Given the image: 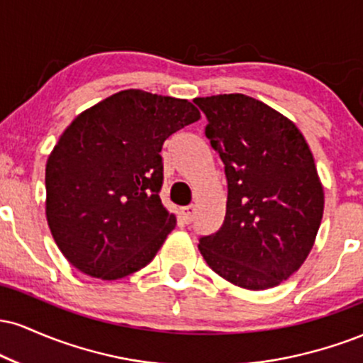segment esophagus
Returning <instances> with one entry per match:
<instances>
[{
	"label": "esophagus",
	"mask_w": 363,
	"mask_h": 363,
	"mask_svg": "<svg viewBox=\"0 0 363 363\" xmlns=\"http://www.w3.org/2000/svg\"><path fill=\"white\" fill-rule=\"evenodd\" d=\"M181 215H182V220H184L186 223H191L194 220V215H196V208L193 205L182 208L181 210Z\"/></svg>",
	"instance_id": "1"
}]
</instances>
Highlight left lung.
Here are the masks:
<instances>
[{"instance_id": "left-lung-1", "label": "left lung", "mask_w": 363, "mask_h": 363, "mask_svg": "<svg viewBox=\"0 0 363 363\" xmlns=\"http://www.w3.org/2000/svg\"><path fill=\"white\" fill-rule=\"evenodd\" d=\"M223 162L227 211L199 251L216 274L247 290L280 285L309 256L324 210L314 157L298 128L256 99H194Z\"/></svg>"}]
</instances>
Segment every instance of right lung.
<instances>
[{
  "instance_id": "1",
  "label": "right lung",
  "mask_w": 363,
  "mask_h": 363,
  "mask_svg": "<svg viewBox=\"0 0 363 363\" xmlns=\"http://www.w3.org/2000/svg\"><path fill=\"white\" fill-rule=\"evenodd\" d=\"M198 119L184 99L124 90L66 128L45 165V215L74 268L119 280L155 257L176 227L158 196L162 147Z\"/></svg>"
}]
</instances>
